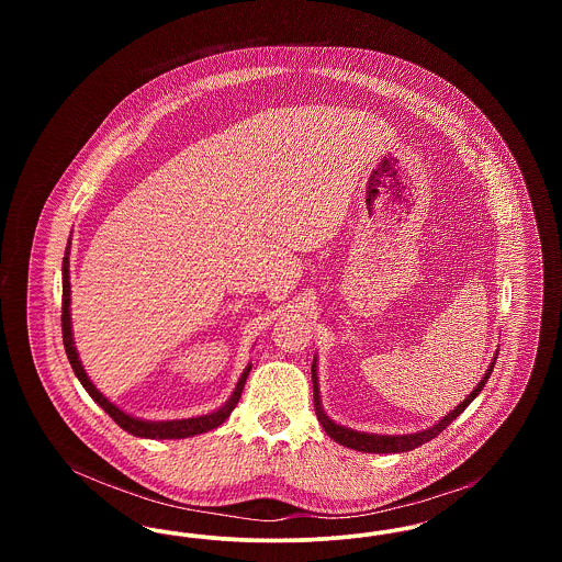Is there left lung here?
<instances>
[{"mask_svg":"<svg viewBox=\"0 0 562 562\" xmlns=\"http://www.w3.org/2000/svg\"><path fill=\"white\" fill-rule=\"evenodd\" d=\"M495 360H497V353H495L493 362L488 364L484 376L479 381V385L472 390V394H470L465 401L459 402L453 411L447 413L438 424H434L431 428L415 431V434L383 436V434H367V431H356V429L339 426V424H335V422L324 413L321 402V390H318V367H316V358H314V364H312V381H314L316 415H318V422H321L324 431H326L335 442H339V445H344V447H348V449H353V451H362V453H404V451H413V449H417V447L429 442L431 438H436L442 429L449 428L454 419L470 406V402L474 401V398L481 394L482 387L486 385L488 376L493 373Z\"/></svg>","mask_w":562,"mask_h":562,"instance_id":"8db88e82","label":"left lung"}]
</instances>
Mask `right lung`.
<instances>
[{
  "instance_id": "1",
  "label": "right lung",
  "mask_w": 562,
  "mask_h": 562,
  "mask_svg": "<svg viewBox=\"0 0 562 562\" xmlns=\"http://www.w3.org/2000/svg\"><path fill=\"white\" fill-rule=\"evenodd\" d=\"M69 255H71V238L67 241V248H65V257H63V344H65V351H67V358L71 362V369L76 376L80 379L83 390L90 394V398L97 402L109 417L120 426L122 429H126L128 434H133L136 438H151V440H181V438H191V436H198V434H204V431H211V429L218 428L229 415L232 411L236 408V404L240 401L241 390H244V383H246V376L250 373L252 364H248L244 369V373L240 374L238 383H236V390L232 392L229 401L225 402L223 406H218L213 413L209 415H200V417H189V419H172V422H147V419H138L133 417L128 413H124L120 406H115L113 402H109L105 398L97 385L90 381V376L83 371L81 367L80 353L76 349V341H74V330H71V282H69Z\"/></svg>"
}]
</instances>
